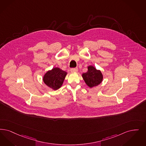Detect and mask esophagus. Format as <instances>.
I'll list each match as a JSON object with an SVG mask.
<instances>
[{"instance_id":"34e87169","label":"esophagus","mask_w":146,"mask_h":146,"mask_svg":"<svg viewBox=\"0 0 146 146\" xmlns=\"http://www.w3.org/2000/svg\"><path fill=\"white\" fill-rule=\"evenodd\" d=\"M78 68H73L70 69V71L72 72H78Z\"/></svg>"}]
</instances>
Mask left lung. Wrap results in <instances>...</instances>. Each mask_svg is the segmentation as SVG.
<instances>
[{"label": "left lung", "mask_w": 146, "mask_h": 146, "mask_svg": "<svg viewBox=\"0 0 146 146\" xmlns=\"http://www.w3.org/2000/svg\"><path fill=\"white\" fill-rule=\"evenodd\" d=\"M82 76L84 81L90 88L98 85L103 80V75L101 72L96 70L92 66L88 67V72L83 73Z\"/></svg>", "instance_id": "obj_1"}]
</instances>
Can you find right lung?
I'll return each mask as SVG.
<instances>
[{
	"label": "right lung",
	"mask_w": 146,
	"mask_h": 146,
	"mask_svg": "<svg viewBox=\"0 0 146 146\" xmlns=\"http://www.w3.org/2000/svg\"><path fill=\"white\" fill-rule=\"evenodd\" d=\"M66 75L67 72L59 68H54L47 72L43 79L48 86L56 90L62 86Z\"/></svg>",
	"instance_id": "1"
}]
</instances>
